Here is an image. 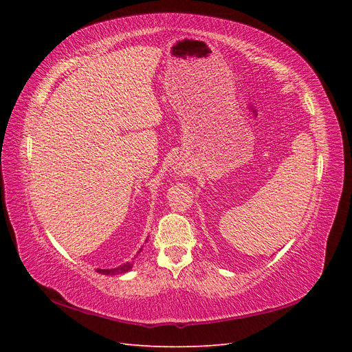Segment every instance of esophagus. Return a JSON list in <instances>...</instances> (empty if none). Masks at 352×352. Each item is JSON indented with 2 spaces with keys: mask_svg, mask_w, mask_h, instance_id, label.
I'll use <instances>...</instances> for the list:
<instances>
[{
  "mask_svg": "<svg viewBox=\"0 0 352 352\" xmlns=\"http://www.w3.org/2000/svg\"><path fill=\"white\" fill-rule=\"evenodd\" d=\"M188 164L185 163V162H176V164H175V173L177 175V176H185V175H188Z\"/></svg>",
  "mask_w": 352,
  "mask_h": 352,
  "instance_id": "1",
  "label": "esophagus"
}]
</instances>
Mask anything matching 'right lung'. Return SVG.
Segmentation results:
<instances>
[{"mask_svg":"<svg viewBox=\"0 0 352 352\" xmlns=\"http://www.w3.org/2000/svg\"><path fill=\"white\" fill-rule=\"evenodd\" d=\"M141 250H142V248H141ZM141 250L138 251V254L141 252ZM132 267H133V261H127V263L119 265V267H116V269H98L97 272H98V273H102V274H110V276H111V274L127 273V272L132 270Z\"/></svg>","mask_w":352,"mask_h":352,"instance_id":"right-lung-1","label":"right lung"}]
</instances>
